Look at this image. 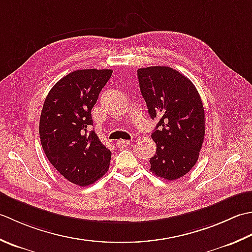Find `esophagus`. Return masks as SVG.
Here are the masks:
<instances>
[{
    "label": "esophagus",
    "instance_id": "1",
    "mask_svg": "<svg viewBox=\"0 0 252 252\" xmlns=\"http://www.w3.org/2000/svg\"><path fill=\"white\" fill-rule=\"evenodd\" d=\"M129 145V140H124V139H121L116 142V146L119 148H125Z\"/></svg>",
    "mask_w": 252,
    "mask_h": 252
}]
</instances>
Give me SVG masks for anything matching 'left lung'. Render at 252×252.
<instances>
[{"instance_id": "obj_1", "label": "left lung", "mask_w": 252, "mask_h": 252, "mask_svg": "<svg viewBox=\"0 0 252 252\" xmlns=\"http://www.w3.org/2000/svg\"><path fill=\"white\" fill-rule=\"evenodd\" d=\"M141 94L151 119H158L155 131L157 152L150 171L175 181L197 163L204 139V109L198 90L186 76L167 66L137 70Z\"/></svg>"}]
</instances>
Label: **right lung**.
I'll use <instances>...</instances> for the list:
<instances>
[{
    "label": "right lung",
    "mask_w": 252,
    "mask_h": 252,
    "mask_svg": "<svg viewBox=\"0 0 252 252\" xmlns=\"http://www.w3.org/2000/svg\"><path fill=\"white\" fill-rule=\"evenodd\" d=\"M111 69H79L56 83L45 97L39 133L43 151L61 175L78 186H88L107 172L111 151L94 130L91 110Z\"/></svg>",
    "instance_id": "obj_1"
}]
</instances>
